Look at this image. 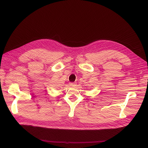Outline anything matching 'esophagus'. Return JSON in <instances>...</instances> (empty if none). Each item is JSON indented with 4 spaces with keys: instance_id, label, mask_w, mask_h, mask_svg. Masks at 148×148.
<instances>
[{
    "instance_id": "esophagus-1",
    "label": "esophagus",
    "mask_w": 148,
    "mask_h": 148,
    "mask_svg": "<svg viewBox=\"0 0 148 148\" xmlns=\"http://www.w3.org/2000/svg\"><path fill=\"white\" fill-rule=\"evenodd\" d=\"M69 85L71 86H76V83H75V82H71V83H69Z\"/></svg>"
}]
</instances>
